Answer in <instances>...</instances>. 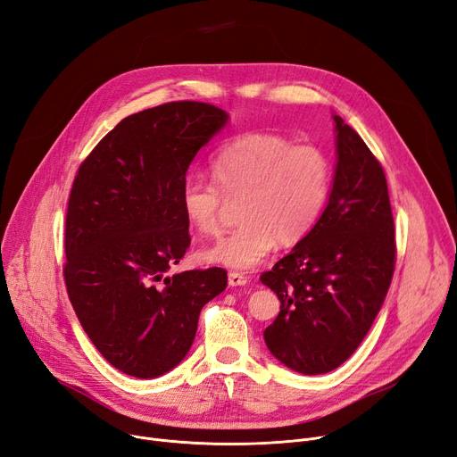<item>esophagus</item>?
<instances>
[{
  "mask_svg": "<svg viewBox=\"0 0 457 457\" xmlns=\"http://www.w3.org/2000/svg\"><path fill=\"white\" fill-rule=\"evenodd\" d=\"M228 282H229L231 287H239V286H246L248 278L245 274H241V272H229L228 274Z\"/></svg>",
  "mask_w": 457,
  "mask_h": 457,
  "instance_id": "1",
  "label": "esophagus"
}]
</instances>
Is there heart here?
I'll list each match as a JSON object with an SVG mask.
<instances>
[{
	"instance_id": "1",
	"label": "heart",
	"mask_w": 457,
	"mask_h": 457,
	"mask_svg": "<svg viewBox=\"0 0 457 457\" xmlns=\"http://www.w3.org/2000/svg\"><path fill=\"white\" fill-rule=\"evenodd\" d=\"M212 181L190 175L179 204L187 222L202 235L222 231L226 204L239 203L241 222L205 248L209 263L235 270L260 265L276 241L299 243L320 220L332 185V162L315 144H293L287 136L252 130L231 137L211 161Z\"/></svg>"
}]
</instances>
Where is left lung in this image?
<instances>
[{
    "instance_id": "obj_1",
    "label": "left lung",
    "mask_w": 457,
    "mask_h": 457,
    "mask_svg": "<svg viewBox=\"0 0 457 457\" xmlns=\"http://www.w3.org/2000/svg\"><path fill=\"white\" fill-rule=\"evenodd\" d=\"M328 205L291 253L260 276L280 313L263 332L287 368L317 375L342 366L381 310L395 267L394 216L381 162L340 115Z\"/></svg>"
}]
</instances>
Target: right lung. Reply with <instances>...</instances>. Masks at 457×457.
Listing matches in <instances>:
<instances>
[{"label": "right lung", "instance_id": "right-lung-1", "mask_svg": "<svg viewBox=\"0 0 457 457\" xmlns=\"http://www.w3.org/2000/svg\"><path fill=\"white\" fill-rule=\"evenodd\" d=\"M228 121L207 103L177 101L125 117L78 168L65 220L63 278L93 345L127 375L179 364L202 308L228 286L220 267L173 276L190 246L179 194L187 171Z\"/></svg>", "mask_w": 457, "mask_h": 457}]
</instances>
